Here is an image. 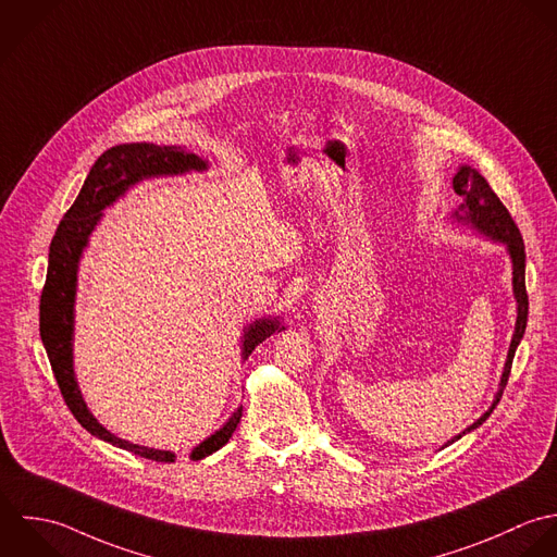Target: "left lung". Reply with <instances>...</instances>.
Masks as SVG:
<instances>
[{
	"instance_id": "left-lung-1",
	"label": "left lung",
	"mask_w": 557,
	"mask_h": 557,
	"mask_svg": "<svg viewBox=\"0 0 557 557\" xmlns=\"http://www.w3.org/2000/svg\"><path fill=\"white\" fill-rule=\"evenodd\" d=\"M454 191L458 196H465V202L458 207V211H454V218L458 222L471 224L478 233L506 244L510 259H512V289H515V298H517V326H515V335L510 342V350H508V359H506V368L502 373V382H499V391L491 404V408L475 421L471 423L462 434L454 436L451 441H447L443 447L451 445L454 441H458L460 436H465L467 432L480 428L491 412L495 410V406L499 404L504 388L508 384L510 370H512V359L515 352L525 335V326H528V309H530V300H528V292H525V244L521 237L519 226L515 224L510 211L506 209V205L499 200V196L493 191V187L488 186V182L471 166H460V171L454 177Z\"/></svg>"
}]
</instances>
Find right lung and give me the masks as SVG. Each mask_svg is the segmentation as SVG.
<instances>
[{
  "label": "right lung",
  "mask_w": 557,
  "mask_h": 557,
  "mask_svg": "<svg viewBox=\"0 0 557 557\" xmlns=\"http://www.w3.org/2000/svg\"><path fill=\"white\" fill-rule=\"evenodd\" d=\"M207 162L186 149L177 147H158L151 143H134L119 145L108 149L90 169L84 186L79 189L75 202L64 213L62 222L55 228V235L49 246V265L47 278L40 294V339L47 350L53 375L58 380L60 393L73 412V417L86 428L92 436H99L106 443H112L121 449H127L136 456L156 460V462H175L173 451L153 449L145 445H134L116 434L108 432L88 410L82 391L73 371V307L77 294V268L82 252L88 244L90 233L103 215V209L110 207L119 196H123L132 186L147 177L158 175H184L189 171H205ZM285 331L281 322L274 320H257L244 333L242 342V359H248L252 350L263 344L270 335ZM242 419V406L228 417V421L196 445L189 454L191 460H200L222 445L228 443L237 423Z\"/></svg>",
  "instance_id": "1"
}]
</instances>
